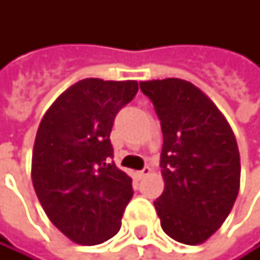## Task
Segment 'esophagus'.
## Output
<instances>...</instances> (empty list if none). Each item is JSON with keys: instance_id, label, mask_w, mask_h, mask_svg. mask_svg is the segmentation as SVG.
Instances as JSON below:
<instances>
[{"instance_id": "esophagus-1", "label": "esophagus", "mask_w": 260, "mask_h": 260, "mask_svg": "<svg viewBox=\"0 0 260 260\" xmlns=\"http://www.w3.org/2000/svg\"><path fill=\"white\" fill-rule=\"evenodd\" d=\"M149 173H151V168H149V167H145L143 170H140V172H136L134 176H136L137 179H142V178H145V176L149 175Z\"/></svg>"}]
</instances>
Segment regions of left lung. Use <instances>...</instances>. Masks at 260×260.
Segmentation results:
<instances>
[{
  "label": "left lung",
  "instance_id": "left-lung-1",
  "mask_svg": "<svg viewBox=\"0 0 260 260\" xmlns=\"http://www.w3.org/2000/svg\"><path fill=\"white\" fill-rule=\"evenodd\" d=\"M160 120L165 182L154 201L164 233L200 245L223 224L240 187V154L224 115L192 82L168 78L140 82Z\"/></svg>",
  "mask_w": 260,
  "mask_h": 260
}]
</instances>
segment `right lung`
I'll return each mask as SVG.
<instances>
[{"instance_id": "1", "label": "right lung", "mask_w": 260, "mask_h": 260, "mask_svg": "<svg viewBox=\"0 0 260 260\" xmlns=\"http://www.w3.org/2000/svg\"><path fill=\"white\" fill-rule=\"evenodd\" d=\"M139 90L136 81L87 78L43 115L32 151V184L51 223L79 245L114 237L131 201L133 179L115 165V115Z\"/></svg>"}]
</instances>
